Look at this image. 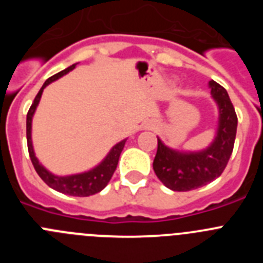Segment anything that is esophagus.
<instances>
[{"label":"esophagus","mask_w":263,"mask_h":263,"mask_svg":"<svg viewBox=\"0 0 263 263\" xmlns=\"http://www.w3.org/2000/svg\"><path fill=\"white\" fill-rule=\"evenodd\" d=\"M154 122H153V121H150V122H147V124H146V127H147V129H154Z\"/></svg>","instance_id":"34e87169"}]
</instances>
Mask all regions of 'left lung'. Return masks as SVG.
<instances>
[{
  "instance_id": "left-lung-1",
  "label": "left lung",
  "mask_w": 263,
  "mask_h": 263,
  "mask_svg": "<svg viewBox=\"0 0 263 263\" xmlns=\"http://www.w3.org/2000/svg\"><path fill=\"white\" fill-rule=\"evenodd\" d=\"M213 101L218 109L216 136L210 146L199 152H182L168 147L158 137L153 168L158 179L173 191H191L213 182L221 175L233 152L237 116L225 88L211 80Z\"/></svg>"
}]
</instances>
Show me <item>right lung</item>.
<instances>
[{"instance_id": "add662e5", "label": "right lung", "mask_w": 263, "mask_h": 263, "mask_svg": "<svg viewBox=\"0 0 263 263\" xmlns=\"http://www.w3.org/2000/svg\"><path fill=\"white\" fill-rule=\"evenodd\" d=\"M78 64V63H76ZM76 64H72L68 68L63 69V71L58 72L57 75L51 76L50 79L45 81V84L42 85L41 90L38 92V95L34 99V103L30 106L29 113H27L26 118V137H27V147H29V154L30 159L32 162V166L35 168V171L38 173V175L41 176L42 180L51 187L52 190L58 192H62V194L69 195V196H90V195H95L97 192L103 191L104 188L106 187V184L109 183V180L111 179L113 174H115L116 168H117L118 159H120L121 152L124 148L125 142L126 139H122L121 142L116 143L113 147L110 148V152L106 154V157L104 158L101 162H100L97 166H95L93 168L84 171V173L80 174H72V175H55L51 171H48L43 164L39 162V159L36 158L35 152H34V146H32V139H31V127H32V117H34V113L36 110V106H38L39 101H41L42 93H43V89L47 87L48 84H51L52 81L58 80L62 76L67 75L69 71L75 68Z\"/></svg>"}]
</instances>
